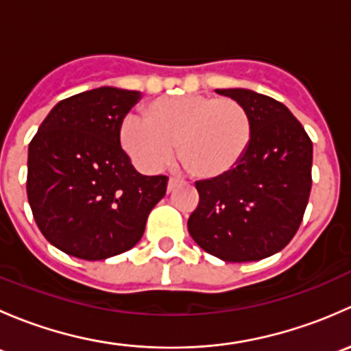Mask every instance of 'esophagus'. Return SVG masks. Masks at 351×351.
<instances>
[{
  "label": "esophagus",
  "mask_w": 351,
  "mask_h": 351,
  "mask_svg": "<svg viewBox=\"0 0 351 351\" xmlns=\"http://www.w3.org/2000/svg\"><path fill=\"white\" fill-rule=\"evenodd\" d=\"M178 183H180V180L175 178V176H171V178H169V182H168V192H173V190H175V186L178 185Z\"/></svg>",
  "instance_id": "obj_1"
}]
</instances>
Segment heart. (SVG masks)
Segmentation results:
<instances>
[{
    "mask_svg": "<svg viewBox=\"0 0 351 351\" xmlns=\"http://www.w3.org/2000/svg\"><path fill=\"white\" fill-rule=\"evenodd\" d=\"M146 117L129 113L120 144L139 168L154 171L176 153L192 175L219 180L234 171L253 139V120L239 101L207 95L156 98Z\"/></svg>",
    "mask_w": 351,
    "mask_h": 351,
    "instance_id": "obj_1",
    "label": "heart"
}]
</instances>
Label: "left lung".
<instances>
[{"mask_svg":"<svg viewBox=\"0 0 351 351\" xmlns=\"http://www.w3.org/2000/svg\"><path fill=\"white\" fill-rule=\"evenodd\" d=\"M215 93L250 112L253 139L234 171L195 183L200 200L189 232L222 261L263 260L284 250L302 222L313 185V143L280 101L244 88Z\"/></svg>","mask_w":351,"mask_h":351,"instance_id":"left-lung-1","label":"left lung"}]
</instances>
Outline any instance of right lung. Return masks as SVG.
Here are the masks:
<instances>
[{
	"mask_svg": "<svg viewBox=\"0 0 351 351\" xmlns=\"http://www.w3.org/2000/svg\"><path fill=\"white\" fill-rule=\"evenodd\" d=\"M141 91L101 86L59 101L28 146L27 195L42 234L81 260H107L143 238L168 176L141 175L120 125Z\"/></svg>",
	"mask_w": 351,
	"mask_h": 351,
	"instance_id": "add662e5",
	"label": "right lung"
}]
</instances>
